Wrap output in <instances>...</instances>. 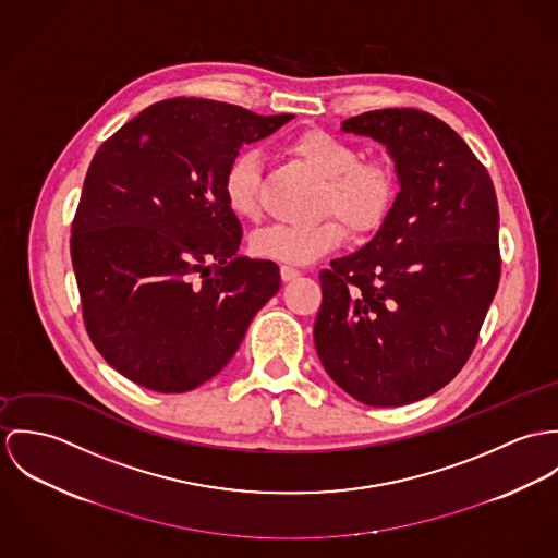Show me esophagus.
Instances as JSON below:
<instances>
[{"instance_id": "1", "label": "esophagus", "mask_w": 558, "mask_h": 558, "mask_svg": "<svg viewBox=\"0 0 558 558\" xmlns=\"http://www.w3.org/2000/svg\"><path fill=\"white\" fill-rule=\"evenodd\" d=\"M280 276H282V280H284V282H291V280L300 278V276H302V271H300L298 267H291V265H282V267H280Z\"/></svg>"}]
</instances>
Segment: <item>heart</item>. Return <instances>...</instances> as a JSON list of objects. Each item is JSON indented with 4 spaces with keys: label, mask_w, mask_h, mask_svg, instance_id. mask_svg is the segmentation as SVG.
<instances>
[{
    "label": "heart",
    "mask_w": 558,
    "mask_h": 558,
    "mask_svg": "<svg viewBox=\"0 0 558 558\" xmlns=\"http://www.w3.org/2000/svg\"><path fill=\"white\" fill-rule=\"evenodd\" d=\"M289 149L323 178L318 192L320 211H333L355 233L378 229L391 211L396 198V175L383 160H362L360 149L325 130H306L289 141ZM260 154L240 149L222 175V194L229 211L242 220L260 214ZM344 240V227L335 216L316 225H271L256 231L250 248L269 260L306 265Z\"/></svg>",
    "instance_id": "obj_1"
}]
</instances>
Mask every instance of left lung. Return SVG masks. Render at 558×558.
<instances>
[{"label": "left lung", "instance_id": "8db88e82", "mask_svg": "<svg viewBox=\"0 0 558 558\" xmlns=\"http://www.w3.org/2000/svg\"><path fill=\"white\" fill-rule=\"evenodd\" d=\"M342 130L387 147L400 192L371 242L320 271L314 347L349 396L402 407L445 387L477 344L500 278L495 186L426 111H368Z\"/></svg>", "mask_w": 558, "mask_h": 558}]
</instances>
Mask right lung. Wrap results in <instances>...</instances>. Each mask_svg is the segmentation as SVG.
<instances>
[{
  "mask_svg": "<svg viewBox=\"0 0 558 558\" xmlns=\"http://www.w3.org/2000/svg\"><path fill=\"white\" fill-rule=\"evenodd\" d=\"M293 118L171 98L96 151L70 256L85 329L125 378L160 393L203 385L278 293L274 260L238 254L242 225L225 203L222 175L244 143Z\"/></svg>",
  "mask_w": 558,
  "mask_h": 558,
  "instance_id": "add662e5",
  "label": "right lung"
}]
</instances>
